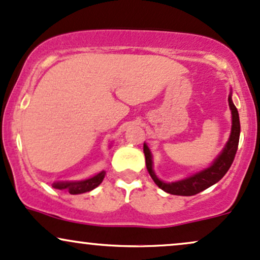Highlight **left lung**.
<instances>
[{
	"mask_svg": "<svg viewBox=\"0 0 260 260\" xmlns=\"http://www.w3.org/2000/svg\"><path fill=\"white\" fill-rule=\"evenodd\" d=\"M229 106L231 109L232 115V126L231 134H230L229 141L226 142L220 154L214 159V162L208 168L201 169L199 172L190 174L184 179L176 180V182H163L156 176L153 171V157L148 146L144 142V153L146 158V168L151 178L158 188H161L166 193L172 195H182V197H191L200 191L205 190L211 185L216 184L218 180L227 173L231 167L233 159H235L236 152H237L238 141H240V116H238L237 108L232 102V92L229 95Z\"/></svg>",
	"mask_w": 260,
	"mask_h": 260,
	"instance_id": "left-lung-1",
	"label": "left lung"
}]
</instances>
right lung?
I'll return each instance as SVG.
<instances>
[{
  "label": "right lung",
  "instance_id": "1",
  "mask_svg": "<svg viewBox=\"0 0 260 260\" xmlns=\"http://www.w3.org/2000/svg\"><path fill=\"white\" fill-rule=\"evenodd\" d=\"M104 177H106V172L102 171L99 173L94 174L93 177L87 178L82 180H65V182H54L52 183V188L59 189V190H66L70 194H83L87 191H91L94 188L103 182Z\"/></svg>",
  "mask_w": 260,
  "mask_h": 260
}]
</instances>
